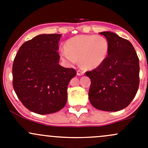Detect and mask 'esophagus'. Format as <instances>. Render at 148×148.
I'll return each instance as SVG.
<instances>
[{
    "label": "esophagus",
    "mask_w": 148,
    "mask_h": 148,
    "mask_svg": "<svg viewBox=\"0 0 148 148\" xmlns=\"http://www.w3.org/2000/svg\"><path fill=\"white\" fill-rule=\"evenodd\" d=\"M77 74L78 76H82L84 74V72L82 71V70H78V71H77Z\"/></svg>",
    "instance_id": "obj_1"
}]
</instances>
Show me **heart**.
<instances>
[{"instance_id":"heart-1","label":"heart","mask_w":148,"mask_h":148,"mask_svg":"<svg viewBox=\"0 0 148 148\" xmlns=\"http://www.w3.org/2000/svg\"><path fill=\"white\" fill-rule=\"evenodd\" d=\"M110 44L105 37L96 35H79L69 38L62 50V58L70 64L77 60L86 69L100 66L108 56Z\"/></svg>"}]
</instances>
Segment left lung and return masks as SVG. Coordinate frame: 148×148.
<instances>
[{"label": "left lung", "instance_id": "8db88e82", "mask_svg": "<svg viewBox=\"0 0 148 148\" xmlns=\"http://www.w3.org/2000/svg\"><path fill=\"white\" fill-rule=\"evenodd\" d=\"M99 34L108 40L110 51L100 66L86 72L91 80L89 99L97 110L119 111L130 104L138 92L139 59L128 40L110 31Z\"/></svg>", "mask_w": 148, "mask_h": 148}]
</instances>
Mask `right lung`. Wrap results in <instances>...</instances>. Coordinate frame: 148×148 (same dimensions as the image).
Returning a JSON list of instances; mask_svg holds the SVG:
<instances>
[{"instance_id":"right-lung-1","label":"right lung","mask_w":148,"mask_h":148,"mask_svg":"<svg viewBox=\"0 0 148 148\" xmlns=\"http://www.w3.org/2000/svg\"><path fill=\"white\" fill-rule=\"evenodd\" d=\"M62 34H41L22 44L13 64V86L22 104L39 114L62 110L67 86L77 74L74 69L59 64Z\"/></svg>"}]
</instances>
